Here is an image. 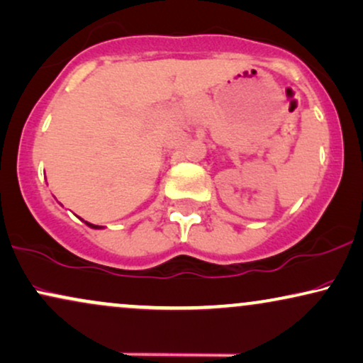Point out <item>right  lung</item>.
Masks as SVG:
<instances>
[{"mask_svg": "<svg viewBox=\"0 0 363 363\" xmlns=\"http://www.w3.org/2000/svg\"><path fill=\"white\" fill-rule=\"evenodd\" d=\"M86 224H89V226L94 228V229H99L100 228V226H95V224H90V223H86Z\"/></svg>", "mask_w": 363, "mask_h": 363, "instance_id": "right-lung-1", "label": "right lung"}]
</instances>
